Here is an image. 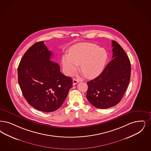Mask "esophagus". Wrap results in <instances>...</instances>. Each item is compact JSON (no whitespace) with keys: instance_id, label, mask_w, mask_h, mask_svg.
<instances>
[{"instance_id":"1","label":"esophagus","mask_w":151,"mask_h":151,"mask_svg":"<svg viewBox=\"0 0 151 151\" xmlns=\"http://www.w3.org/2000/svg\"><path fill=\"white\" fill-rule=\"evenodd\" d=\"M78 83H79V81H78V80H77V79H76V78H73V85L78 84Z\"/></svg>"}]
</instances>
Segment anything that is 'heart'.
<instances>
[{
    "label": "heart",
    "mask_w": 151,
    "mask_h": 151,
    "mask_svg": "<svg viewBox=\"0 0 151 151\" xmlns=\"http://www.w3.org/2000/svg\"><path fill=\"white\" fill-rule=\"evenodd\" d=\"M108 55L106 50L93 43L83 42L75 44L62 57L65 73L71 75L80 65V70L86 78H95L102 72Z\"/></svg>",
    "instance_id": "1"
}]
</instances>
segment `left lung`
Listing matches in <instances>:
<instances>
[{"label": "left lung", "mask_w": 151, "mask_h": 151, "mask_svg": "<svg viewBox=\"0 0 151 151\" xmlns=\"http://www.w3.org/2000/svg\"><path fill=\"white\" fill-rule=\"evenodd\" d=\"M112 60L96 78L87 83L86 98L96 108L109 109L120 102L130 82L131 65L118 42L112 41Z\"/></svg>", "instance_id": "left-lung-1"}]
</instances>
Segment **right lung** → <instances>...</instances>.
I'll use <instances>...</instances> for the list:
<instances>
[{
  "mask_svg": "<svg viewBox=\"0 0 151 151\" xmlns=\"http://www.w3.org/2000/svg\"><path fill=\"white\" fill-rule=\"evenodd\" d=\"M52 55L43 41L36 42L26 52L18 67V83L25 99L45 112L59 109L73 86V80L61 73Z\"/></svg>",
  "mask_w": 151,
  "mask_h": 151,
  "instance_id": "right-lung-1",
  "label": "right lung"
}]
</instances>
